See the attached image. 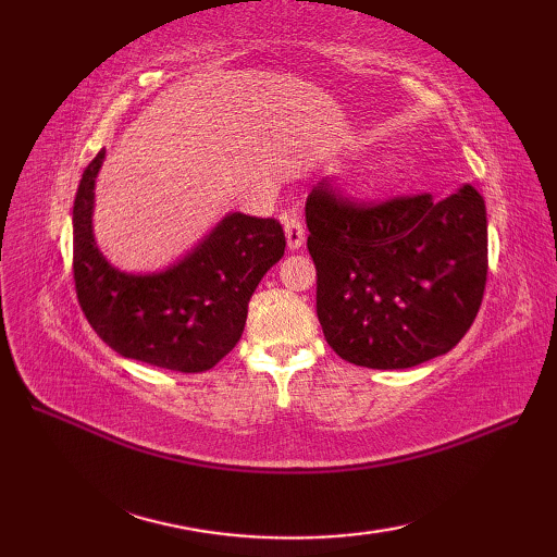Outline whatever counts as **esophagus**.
Masks as SVG:
<instances>
[{"instance_id": "1", "label": "esophagus", "mask_w": 557, "mask_h": 557, "mask_svg": "<svg viewBox=\"0 0 557 557\" xmlns=\"http://www.w3.org/2000/svg\"><path fill=\"white\" fill-rule=\"evenodd\" d=\"M285 234H287L289 251H299V248L306 242V227H304V222L297 215H287L285 218Z\"/></svg>"}]
</instances>
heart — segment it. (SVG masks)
Wrapping results in <instances>:
<instances>
[{
	"instance_id": "b5f03b06",
	"label": "heart",
	"mask_w": 557,
	"mask_h": 557,
	"mask_svg": "<svg viewBox=\"0 0 557 557\" xmlns=\"http://www.w3.org/2000/svg\"><path fill=\"white\" fill-rule=\"evenodd\" d=\"M395 176V170H393V164H381V168H375L371 174H369V184L371 186H383V184H387L389 180H393Z\"/></svg>"
}]
</instances>
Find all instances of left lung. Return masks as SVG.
<instances>
[{
  "mask_svg": "<svg viewBox=\"0 0 557 557\" xmlns=\"http://www.w3.org/2000/svg\"><path fill=\"white\" fill-rule=\"evenodd\" d=\"M315 311L337 357L366 369H411L467 335L488 275L486 203L465 184L354 203L327 182L306 200Z\"/></svg>",
  "mask_w": 557,
  "mask_h": 557,
  "instance_id": "1",
  "label": "left lung"
}]
</instances>
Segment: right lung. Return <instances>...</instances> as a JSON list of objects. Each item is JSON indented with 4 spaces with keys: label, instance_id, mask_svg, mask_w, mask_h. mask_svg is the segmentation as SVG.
I'll use <instances>...</instances> for the list:
<instances>
[{
    "label": "right lung",
    "instance_id": "obj_1",
    "mask_svg": "<svg viewBox=\"0 0 557 557\" xmlns=\"http://www.w3.org/2000/svg\"><path fill=\"white\" fill-rule=\"evenodd\" d=\"M90 160L74 200V282L90 327L126 359L180 373L212 369L239 342L248 301L285 256V232L272 218L232 212L180 263L152 275L112 268L92 236L96 176Z\"/></svg>",
    "mask_w": 557,
    "mask_h": 557
}]
</instances>
